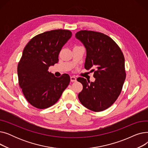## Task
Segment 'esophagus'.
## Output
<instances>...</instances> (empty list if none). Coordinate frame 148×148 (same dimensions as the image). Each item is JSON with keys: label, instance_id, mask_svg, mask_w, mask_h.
I'll use <instances>...</instances> for the list:
<instances>
[{"label": "esophagus", "instance_id": "obj_1", "mask_svg": "<svg viewBox=\"0 0 148 148\" xmlns=\"http://www.w3.org/2000/svg\"><path fill=\"white\" fill-rule=\"evenodd\" d=\"M70 80H71V82H75L77 81V78L74 76H71L70 77Z\"/></svg>", "mask_w": 148, "mask_h": 148}]
</instances>
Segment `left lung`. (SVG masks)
Masks as SVG:
<instances>
[{
    "label": "left lung",
    "mask_w": 148,
    "mask_h": 148,
    "mask_svg": "<svg viewBox=\"0 0 148 148\" xmlns=\"http://www.w3.org/2000/svg\"><path fill=\"white\" fill-rule=\"evenodd\" d=\"M75 36L86 49L84 68L96 69L94 82L82 77L77 79L83 86L79 99L92 111H103L115 102L121 92L126 77L123 54L112 39L104 34L80 30Z\"/></svg>",
    "instance_id": "left-lung-1"
}]
</instances>
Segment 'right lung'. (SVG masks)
<instances>
[{
  "instance_id": "add662e5",
  "label": "right lung",
  "mask_w": 148,
  "mask_h": 148,
  "mask_svg": "<svg viewBox=\"0 0 148 148\" xmlns=\"http://www.w3.org/2000/svg\"><path fill=\"white\" fill-rule=\"evenodd\" d=\"M72 33L68 30H53L39 34L23 50L17 68L19 85L27 101L43 109L55 104L70 82L64 74L56 77L49 72L59 61V54Z\"/></svg>"
}]
</instances>
